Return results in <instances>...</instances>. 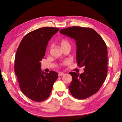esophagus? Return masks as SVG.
<instances>
[{
    "instance_id": "34e87169",
    "label": "esophagus",
    "mask_w": 122,
    "mask_h": 122,
    "mask_svg": "<svg viewBox=\"0 0 122 122\" xmlns=\"http://www.w3.org/2000/svg\"><path fill=\"white\" fill-rule=\"evenodd\" d=\"M64 74V73H62V72H60V73H59V76H62Z\"/></svg>"
}]
</instances>
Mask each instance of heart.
<instances>
[{
  "label": "heart",
  "instance_id": "obj_1",
  "mask_svg": "<svg viewBox=\"0 0 122 122\" xmlns=\"http://www.w3.org/2000/svg\"><path fill=\"white\" fill-rule=\"evenodd\" d=\"M60 45L62 48H63L64 47H66L67 46H70V44L68 41L66 40H62L60 41ZM69 62V61L68 60H66L64 62V63H68Z\"/></svg>",
  "mask_w": 122,
  "mask_h": 122
}]
</instances>
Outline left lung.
Listing matches in <instances>:
<instances>
[{
	"label": "left lung",
	"instance_id": "left-lung-1",
	"mask_svg": "<svg viewBox=\"0 0 122 122\" xmlns=\"http://www.w3.org/2000/svg\"><path fill=\"white\" fill-rule=\"evenodd\" d=\"M61 34L76 41L77 65L84 67V73L69 72L72 81L68 86L74 97L82 100L100 90L108 73V51L106 43L93 29L79 26L61 30Z\"/></svg>",
	"mask_w": 122,
	"mask_h": 122
}]
</instances>
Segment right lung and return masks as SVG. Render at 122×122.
I'll list each match as a JSON object with an SVG mask.
<instances>
[{
  "label": "right lung",
  "instance_id": "right-lung-1",
  "mask_svg": "<svg viewBox=\"0 0 122 122\" xmlns=\"http://www.w3.org/2000/svg\"><path fill=\"white\" fill-rule=\"evenodd\" d=\"M59 30L57 28L45 27L28 33L16 51L14 71L20 89L35 102H41L48 97L58 78L56 71H42L40 61L44 57L48 41Z\"/></svg>",
  "mask_w": 122,
  "mask_h": 122
}]
</instances>
